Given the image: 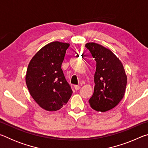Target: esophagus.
I'll use <instances>...</instances> for the list:
<instances>
[{
	"mask_svg": "<svg viewBox=\"0 0 148 148\" xmlns=\"http://www.w3.org/2000/svg\"><path fill=\"white\" fill-rule=\"evenodd\" d=\"M74 88L76 91H77V90H79L80 89V87L79 86H74Z\"/></svg>",
	"mask_w": 148,
	"mask_h": 148,
	"instance_id": "1",
	"label": "esophagus"
}]
</instances>
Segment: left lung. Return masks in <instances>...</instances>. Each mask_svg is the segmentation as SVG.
I'll list each match as a JSON object with an SVG mask.
<instances>
[{
	"label": "left lung",
	"mask_w": 148,
	"mask_h": 148,
	"mask_svg": "<svg viewBox=\"0 0 148 148\" xmlns=\"http://www.w3.org/2000/svg\"><path fill=\"white\" fill-rule=\"evenodd\" d=\"M86 47L97 62L94 92L89 102L92 109L104 112L112 110L123 98L127 77L123 64L111 50L89 42Z\"/></svg>",
	"instance_id": "1"
}]
</instances>
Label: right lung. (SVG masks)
<instances>
[{"label": "right lung", "mask_w": 148, "mask_h": 148, "mask_svg": "<svg viewBox=\"0 0 148 148\" xmlns=\"http://www.w3.org/2000/svg\"><path fill=\"white\" fill-rule=\"evenodd\" d=\"M69 46L58 41L47 44L34 55L28 65L27 88L35 102L47 111L61 109L72 94L61 69Z\"/></svg>", "instance_id": "1"}]
</instances>
